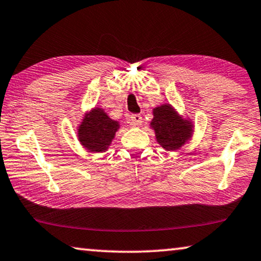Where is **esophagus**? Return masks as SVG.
<instances>
[{
    "mask_svg": "<svg viewBox=\"0 0 261 261\" xmlns=\"http://www.w3.org/2000/svg\"><path fill=\"white\" fill-rule=\"evenodd\" d=\"M142 122H143V119H142L141 115H132L131 116V125L141 126Z\"/></svg>",
    "mask_w": 261,
    "mask_h": 261,
    "instance_id": "34e87169",
    "label": "esophagus"
}]
</instances>
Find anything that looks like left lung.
I'll return each instance as SVG.
<instances>
[{
    "instance_id": "8db88e82",
    "label": "left lung",
    "mask_w": 261,
    "mask_h": 261,
    "mask_svg": "<svg viewBox=\"0 0 261 261\" xmlns=\"http://www.w3.org/2000/svg\"><path fill=\"white\" fill-rule=\"evenodd\" d=\"M150 127L155 131L159 144L167 151L181 149L190 141L194 132L193 122L183 118L170 104H162L152 110Z\"/></svg>"
}]
</instances>
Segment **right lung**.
<instances>
[{
	"mask_svg": "<svg viewBox=\"0 0 261 261\" xmlns=\"http://www.w3.org/2000/svg\"><path fill=\"white\" fill-rule=\"evenodd\" d=\"M119 126L104 110L94 108L84 115L76 135L80 144L90 152H104L111 145Z\"/></svg>",
	"mask_w": 261,
	"mask_h": 261,
	"instance_id": "add662e5",
	"label": "right lung"
}]
</instances>
